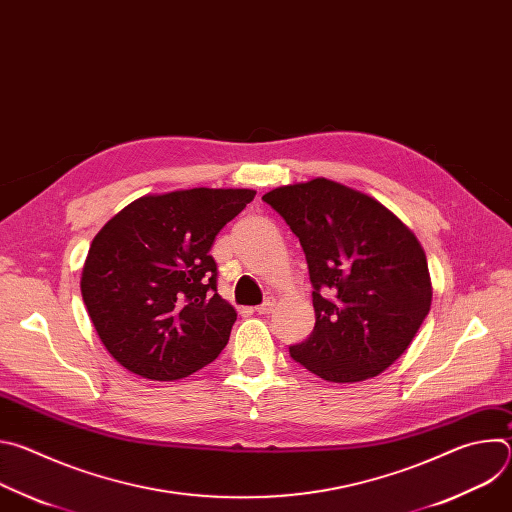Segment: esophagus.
<instances>
[{
	"label": "esophagus",
	"mask_w": 512,
	"mask_h": 512,
	"mask_svg": "<svg viewBox=\"0 0 512 512\" xmlns=\"http://www.w3.org/2000/svg\"><path fill=\"white\" fill-rule=\"evenodd\" d=\"M273 306H275V302H273L271 298H267L261 306H257V308H255V312H257V314H269V312L273 310Z\"/></svg>",
	"instance_id": "obj_1"
}]
</instances>
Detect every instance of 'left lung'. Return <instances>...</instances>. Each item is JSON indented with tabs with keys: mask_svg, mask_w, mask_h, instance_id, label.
<instances>
[{
	"mask_svg": "<svg viewBox=\"0 0 512 512\" xmlns=\"http://www.w3.org/2000/svg\"><path fill=\"white\" fill-rule=\"evenodd\" d=\"M263 200L306 253L316 326L289 354L332 383L381 375L429 314L431 279L417 237L379 200L326 178Z\"/></svg>",
	"mask_w": 512,
	"mask_h": 512,
	"instance_id": "1",
	"label": "left lung"
}]
</instances>
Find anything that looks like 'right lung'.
I'll return each mask as SVG.
<instances>
[{
  "instance_id": "1",
  "label": "right lung",
  "mask_w": 512,
  "mask_h": 512,
  "mask_svg": "<svg viewBox=\"0 0 512 512\" xmlns=\"http://www.w3.org/2000/svg\"><path fill=\"white\" fill-rule=\"evenodd\" d=\"M255 198L190 188L127 204L91 243L81 294L109 354L143 379H184L227 346L235 308L216 294L210 247Z\"/></svg>"
}]
</instances>
